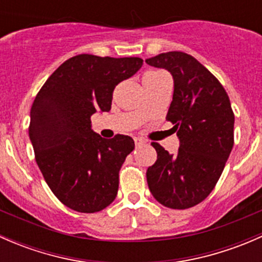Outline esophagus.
I'll return each mask as SVG.
<instances>
[{"instance_id": "obj_1", "label": "esophagus", "mask_w": 262, "mask_h": 262, "mask_svg": "<svg viewBox=\"0 0 262 262\" xmlns=\"http://www.w3.org/2000/svg\"><path fill=\"white\" fill-rule=\"evenodd\" d=\"M134 143H136V147H141L142 144H144V141L141 138H134Z\"/></svg>"}]
</instances>
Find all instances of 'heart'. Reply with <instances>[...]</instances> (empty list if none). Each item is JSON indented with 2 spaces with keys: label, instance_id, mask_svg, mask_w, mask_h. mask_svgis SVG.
I'll return each instance as SVG.
<instances>
[{
  "label": "heart",
  "instance_id": "obj_1",
  "mask_svg": "<svg viewBox=\"0 0 262 262\" xmlns=\"http://www.w3.org/2000/svg\"><path fill=\"white\" fill-rule=\"evenodd\" d=\"M157 73H160V72H148V73H146V75H144V77H147V76H153V75H157Z\"/></svg>",
  "mask_w": 262,
  "mask_h": 262
}]
</instances>
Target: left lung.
Segmentation results:
<instances>
[{
	"label": "left lung",
	"instance_id": "obj_1",
	"mask_svg": "<svg viewBox=\"0 0 262 262\" xmlns=\"http://www.w3.org/2000/svg\"><path fill=\"white\" fill-rule=\"evenodd\" d=\"M146 63L172 75L173 96L166 119L180 139L176 155L153 142L157 161L147 170L148 187L165 207L187 209L212 192L233 148L231 101L221 82L192 55L161 53Z\"/></svg>",
	"mask_w": 262,
	"mask_h": 262
}]
</instances>
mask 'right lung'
Returning <instances> with one entry per match:
<instances>
[{
    "label": "right lung",
    "instance_id": "right-lung-1",
    "mask_svg": "<svg viewBox=\"0 0 262 262\" xmlns=\"http://www.w3.org/2000/svg\"><path fill=\"white\" fill-rule=\"evenodd\" d=\"M143 64L138 57L80 54L59 66L36 95L29 137L53 194L71 209L96 213L118 194L119 171L134 141L105 139L91 129L96 110L112 109L113 91Z\"/></svg>",
    "mask_w": 262,
    "mask_h": 262
}]
</instances>
